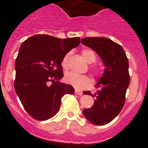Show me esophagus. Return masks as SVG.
Instances as JSON below:
<instances>
[{
  "instance_id": "obj_1",
  "label": "esophagus",
  "mask_w": 148,
  "mask_h": 148,
  "mask_svg": "<svg viewBox=\"0 0 148 148\" xmlns=\"http://www.w3.org/2000/svg\"><path fill=\"white\" fill-rule=\"evenodd\" d=\"M75 93L77 94V95H82V91H79V90H75Z\"/></svg>"
}]
</instances>
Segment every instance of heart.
Returning <instances> with one entry per match:
<instances>
[{"label":"heart","mask_w":148,"mask_h":148,"mask_svg":"<svg viewBox=\"0 0 148 148\" xmlns=\"http://www.w3.org/2000/svg\"><path fill=\"white\" fill-rule=\"evenodd\" d=\"M84 59L88 64H92L96 60V56L92 50L89 49H84L82 52ZM71 53H67L62 59L61 65L64 69H66L69 65V60L70 58ZM64 80L66 83L70 84L71 86L76 88L77 90H82L88 87L90 84V80L89 77L84 75H78L75 73H66L64 76Z\"/></svg>","instance_id":"b5f03b06"}]
</instances>
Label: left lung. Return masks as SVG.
<instances>
[{"label":"left lung","instance_id":"1","mask_svg":"<svg viewBox=\"0 0 148 148\" xmlns=\"http://www.w3.org/2000/svg\"><path fill=\"white\" fill-rule=\"evenodd\" d=\"M81 42L93 49L105 66L95 86L97 91L94 94L83 92L95 99L93 105L84 110L83 114L93 125H106L118 116L125 104L130 84L128 59L122 47L107 38H84Z\"/></svg>","mask_w":148,"mask_h":148}]
</instances>
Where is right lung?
I'll use <instances>...</instances> for the list:
<instances>
[{"label":"right lung","mask_w":148,"mask_h":148,"mask_svg":"<svg viewBox=\"0 0 148 148\" xmlns=\"http://www.w3.org/2000/svg\"><path fill=\"white\" fill-rule=\"evenodd\" d=\"M79 44L78 37L61 39L48 35H33L22 43L15 60L14 87L24 109L35 119L53 117L59 111L61 98L75 92L59 80L64 56Z\"/></svg>","instance_id":"obj_1"}]
</instances>
